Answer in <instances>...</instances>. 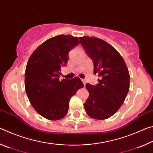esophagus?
Returning a JSON list of instances; mask_svg holds the SVG:
<instances>
[{
  "instance_id": "34e87169",
  "label": "esophagus",
  "mask_w": 153,
  "mask_h": 153,
  "mask_svg": "<svg viewBox=\"0 0 153 153\" xmlns=\"http://www.w3.org/2000/svg\"><path fill=\"white\" fill-rule=\"evenodd\" d=\"M82 82H83V84H84V86H86V81H85V80H83V79H82Z\"/></svg>"
}]
</instances>
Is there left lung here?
<instances>
[{
	"mask_svg": "<svg viewBox=\"0 0 153 153\" xmlns=\"http://www.w3.org/2000/svg\"><path fill=\"white\" fill-rule=\"evenodd\" d=\"M83 48L98 74V84L86 85L89 97L84 104L85 111L95 120H106L123 105L129 90L128 67L118 51L105 41L96 37L79 38Z\"/></svg>",
	"mask_w": 153,
	"mask_h": 153,
	"instance_id": "8db88e82",
	"label": "left lung"
}]
</instances>
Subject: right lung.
<instances>
[{"label": "right lung", "instance_id": "add662e5", "mask_svg": "<svg viewBox=\"0 0 153 153\" xmlns=\"http://www.w3.org/2000/svg\"><path fill=\"white\" fill-rule=\"evenodd\" d=\"M79 43L77 37L59 35L49 38L33 51L25 72V88L33 108L49 120H59L68 112L69 100L84 87L78 77L59 79L69 53Z\"/></svg>", "mask_w": 153, "mask_h": 153}]
</instances>
